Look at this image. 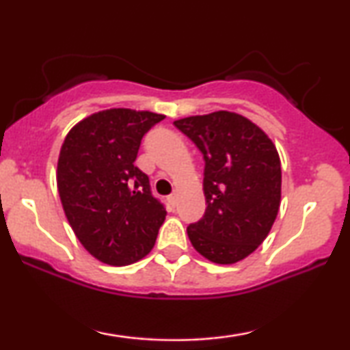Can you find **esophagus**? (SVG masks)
<instances>
[{"label":"esophagus","instance_id":"obj_1","mask_svg":"<svg viewBox=\"0 0 350 350\" xmlns=\"http://www.w3.org/2000/svg\"><path fill=\"white\" fill-rule=\"evenodd\" d=\"M169 202H170V205H176V194H172V196H169Z\"/></svg>","mask_w":350,"mask_h":350}]
</instances>
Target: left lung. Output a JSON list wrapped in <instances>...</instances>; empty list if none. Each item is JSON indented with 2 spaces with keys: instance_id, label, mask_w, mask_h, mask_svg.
<instances>
[{
  "instance_id": "8db88e82",
  "label": "left lung",
  "mask_w": 350,
  "mask_h": 350,
  "mask_svg": "<svg viewBox=\"0 0 350 350\" xmlns=\"http://www.w3.org/2000/svg\"><path fill=\"white\" fill-rule=\"evenodd\" d=\"M204 154L205 213L189 224L196 252L217 265L245 260L265 242L282 198L277 148L250 119L213 111L174 121Z\"/></svg>"
}]
</instances>
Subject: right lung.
<instances>
[{
	"label": "right lung",
	"instance_id": "right-lung-1",
	"mask_svg": "<svg viewBox=\"0 0 350 350\" xmlns=\"http://www.w3.org/2000/svg\"><path fill=\"white\" fill-rule=\"evenodd\" d=\"M164 118L131 108L102 109L76 122L62 143V207L78 241L105 265H132L154 247L167 212L133 162L143 135Z\"/></svg>",
	"mask_w": 350,
	"mask_h": 350
}]
</instances>
